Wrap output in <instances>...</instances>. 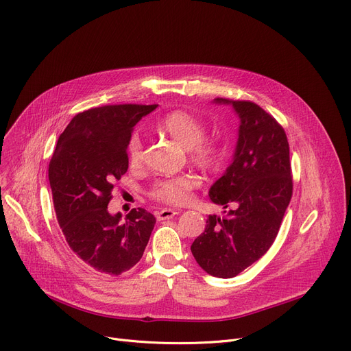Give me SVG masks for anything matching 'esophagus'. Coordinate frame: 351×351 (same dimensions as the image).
<instances>
[{"instance_id": "esophagus-1", "label": "esophagus", "mask_w": 351, "mask_h": 351, "mask_svg": "<svg viewBox=\"0 0 351 351\" xmlns=\"http://www.w3.org/2000/svg\"><path fill=\"white\" fill-rule=\"evenodd\" d=\"M176 215H178V210L170 209V208H165V209H161L160 212H157V219H158V221L171 219L173 217H176Z\"/></svg>"}]
</instances>
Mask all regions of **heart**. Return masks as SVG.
<instances>
[{
  "instance_id": "obj_1",
  "label": "heart",
  "mask_w": 351,
  "mask_h": 351,
  "mask_svg": "<svg viewBox=\"0 0 351 351\" xmlns=\"http://www.w3.org/2000/svg\"><path fill=\"white\" fill-rule=\"evenodd\" d=\"M157 129L171 138L182 149L188 150L191 163L204 170L218 167L222 160V150L217 143L204 141L205 126L193 115L184 111H173L157 123ZM128 157L132 166H139L143 160L142 141L139 134H133L128 145ZM198 185V178L191 174L165 178L152 188V195L166 204L181 205L191 197V191Z\"/></svg>"
}]
</instances>
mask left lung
I'll use <instances>...</instances> for the list:
<instances>
[{"mask_svg": "<svg viewBox=\"0 0 351 351\" xmlns=\"http://www.w3.org/2000/svg\"><path fill=\"white\" fill-rule=\"evenodd\" d=\"M239 118L232 163L209 188L225 217L209 215L191 246L193 256L213 277L232 278L271 247L292 197L289 145L278 122L250 101L215 98ZM226 212V210H225Z\"/></svg>", "mask_w": 351, "mask_h": 351, "instance_id": "obj_1", "label": "left lung"}]
</instances>
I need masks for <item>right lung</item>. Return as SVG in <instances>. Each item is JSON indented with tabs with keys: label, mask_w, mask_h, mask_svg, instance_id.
Returning a JSON list of instances; mask_svg holds the SVG:
<instances>
[{
	"label": "right lung",
	"mask_w": 351,
	"mask_h": 351,
	"mask_svg": "<svg viewBox=\"0 0 351 351\" xmlns=\"http://www.w3.org/2000/svg\"><path fill=\"white\" fill-rule=\"evenodd\" d=\"M157 105H105L77 114L59 136L49 182L70 249L97 273L119 276L136 264L156 218L143 208L110 213L114 182L128 171L132 132Z\"/></svg>",
	"instance_id": "right-lung-1"
}]
</instances>
